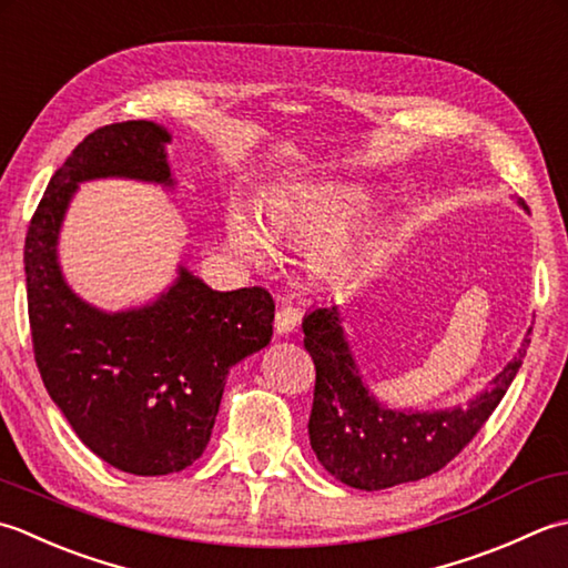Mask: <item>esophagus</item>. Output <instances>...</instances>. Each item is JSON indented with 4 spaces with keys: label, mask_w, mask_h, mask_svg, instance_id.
I'll return each instance as SVG.
<instances>
[{
    "label": "esophagus",
    "mask_w": 568,
    "mask_h": 568,
    "mask_svg": "<svg viewBox=\"0 0 568 568\" xmlns=\"http://www.w3.org/2000/svg\"><path fill=\"white\" fill-rule=\"evenodd\" d=\"M298 323V308L292 304L288 298L280 301V308H276V316H274V328L280 335H288Z\"/></svg>",
    "instance_id": "obj_1"
}]
</instances>
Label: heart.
<instances>
[{
	"label": "heart",
	"instance_id": "obj_1",
	"mask_svg": "<svg viewBox=\"0 0 568 568\" xmlns=\"http://www.w3.org/2000/svg\"><path fill=\"white\" fill-rule=\"evenodd\" d=\"M365 211V195L351 189H316L296 195V199H282L264 205L262 227L254 223L252 215L240 205L230 207L225 220L227 247L240 260L250 264H262L272 257L270 240H296L308 242L318 235L341 227ZM348 254L341 240H326L311 254V267L318 274H338Z\"/></svg>",
	"mask_w": 568,
	"mask_h": 568
}]
</instances>
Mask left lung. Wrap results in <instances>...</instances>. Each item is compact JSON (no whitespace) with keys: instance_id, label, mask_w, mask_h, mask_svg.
<instances>
[{"instance_id":"1","label":"left lung","mask_w":568,"mask_h":568,"mask_svg":"<svg viewBox=\"0 0 568 568\" xmlns=\"http://www.w3.org/2000/svg\"><path fill=\"white\" fill-rule=\"evenodd\" d=\"M525 207V201H517ZM304 345L316 365L308 438L321 466L357 490H385L442 470L468 446L513 385L527 353L517 355L466 407L392 409L363 382L335 304L304 316Z\"/></svg>"}]
</instances>
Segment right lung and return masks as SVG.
<instances>
[{
  "mask_svg": "<svg viewBox=\"0 0 568 568\" xmlns=\"http://www.w3.org/2000/svg\"><path fill=\"white\" fill-rule=\"evenodd\" d=\"M166 126L118 122L80 142L31 217L24 272L33 355L45 389L80 442L118 470L166 476L199 460L230 367L272 341L262 286L215 292L179 264L144 306L102 311L68 286L58 242L80 183L132 179L173 189Z\"/></svg>",
  "mask_w": 568,
  "mask_h": 568,
  "instance_id": "1",
  "label": "right lung"
}]
</instances>
